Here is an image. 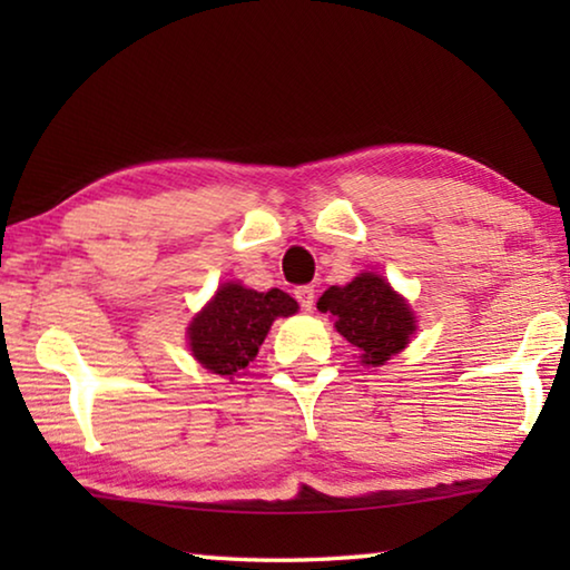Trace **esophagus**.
Here are the masks:
<instances>
[{"instance_id": "34e87169", "label": "esophagus", "mask_w": 570, "mask_h": 570, "mask_svg": "<svg viewBox=\"0 0 570 570\" xmlns=\"http://www.w3.org/2000/svg\"><path fill=\"white\" fill-rule=\"evenodd\" d=\"M294 296H296V302L302 304L304 312H312V308H314V298H316L314 286H296V288H294Z\"/></svg>"}]
</instances>
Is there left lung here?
Returning <instances> with one entry per match:
<instances>
[{"mask_svg": "<svg viewBox=\"0 0 570 570\" xmlns=\"http://www.w3.org/2000/svg\"><path fill=\"white\" fill-rule=\"evenodd\" d=\"M316 308L334 316L336 332L360 346L362 362L372 366L404 350L414 334L410 306L377 274H360L346 286H330Z\"/></svg>", "mask_w": 570, "mask_h": 570, "instance_id": "8db88e82", "label": "left lung"}]
</instances>
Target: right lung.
I'll list each match as a JSON object with an SVG mask.
<instances>
[{
    "label": "right lung",
    "instance_id": "add662e5",
    "mask_svg": "<svg viewBox=\"0 0 570 570\" xmlns=\"http://www.w3.org/2000/svg\"><path fill=\"white\" fill-rule=\"evenodd\" d=\"M296 308L282 288L262 294L240 284H224L190 324V352L206 370L230 377L258 354L276 316H292Z\"/></svg>",
    "mask_w": 570,
    "mask_h": 570
}]
</instances>
